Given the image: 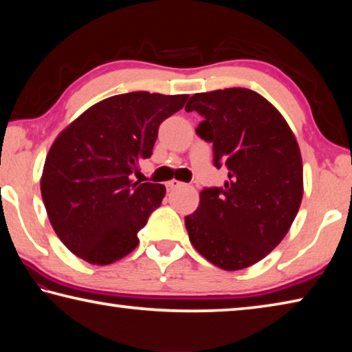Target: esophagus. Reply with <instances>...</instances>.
I'll use <instances>...</instances> for the list:
<instances>
[{
  "instance_id": "esophagus-1",
  "label": "esophagus",
  "mask_w": 352,
  "mask_h": 352,
  "mask_svg": "<svg viewBox=\"0 0 352 352\" xmlns=\"http://www.w3.org/2000/svg\"><path fill=\"white\" fill-rule=\"evenodd\" d=\"M182 186H184V183H182V182H178V180H170V182H168V189H177V188H182Z\"/></svg>"
}]
</instances>
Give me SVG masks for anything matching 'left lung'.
<instances>
[{"instance_id":"left-lung-1","label":"left lung","mask_w":352,"mask_h":352,"mask_svg":"<svg viewBox=\"0 0 352 352\" xmlns=\"http://www.w3.org/2000/svg\"><path fill=\"white\" fill-rule=\"evenodd\" d=\"M204 118L195 132L212 144L222 188H205L184 217L189 241L211 264L241 270L265 258L287 234L302 199L295 135L269 100L248 88L197 93L184 107Z\"/></svg>"}]
</instances>
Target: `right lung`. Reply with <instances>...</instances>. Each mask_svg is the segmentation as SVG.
I'll use <instances>...</instances> for the list:
<instances>
[{
    "instance_id": "add662e5",
    "label": "right lung",
    "mask_w": 352,
    "mask_h": 352,
    "mask_svg": "<svg viewBox=\"0 0 352 352\" xmlns=\"http://www.w3.org/2000/svg\"><path fill=\"white\" fill-rule=\"evenodd\" d=\"M188 98L118 94L90 107L57 136L40 189L52 228L77 258L107 265L138 245V231L162 205L166 188L130 175L151 158L160 124Z\"/></svg>"
}]
</instances>
